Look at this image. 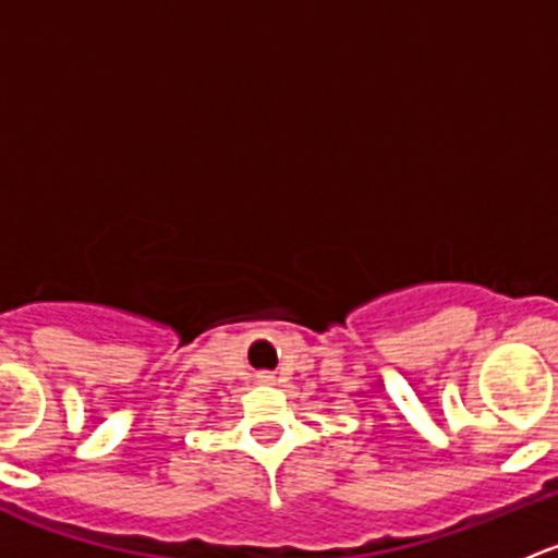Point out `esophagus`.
<instances>
[{
    "mask_svg": "<svg viewBox=\"0 0 558 558\" xmlns=\"http://www.w3.org/2000/svg\"><path fill=\"white\" fill-rule=\"evenodd\" d=\"M262 380H264V384H269V380H272V378H269V375H262Z\"/></svg>",
    "mask_w": 558,
    "mask_h": 558,
    "instance_id": "esophagus-1",
    "label": "esophagus"
}]
</instances>
